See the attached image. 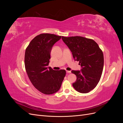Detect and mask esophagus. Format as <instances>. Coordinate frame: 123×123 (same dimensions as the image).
I'll return each mask as SVG.
<instances>
[{"mask_svg":"<svg viewBox=\"0 0 123 123\" xmlns=\"http://www.w3.org/2000/svg\"><path fill=\"white\" fill-rule=\"evenodd\" d=\"M66 72L67 73H71V71H66Z\"/></svg>","mask_w":123,"mask_h":123,"instance_id":"34e87169","label":"esophagus"}]
</instances>
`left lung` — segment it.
<instances>
[{
  "instance_id": "obj_1",
  "label": "left lung",
  "mask_w": 123,
  "mask_h": 123,
  "mask_svg": "<svg viewBox=\"0 0 123 123\" xmlns=\"http://www.w3.org/2000/svg\"><path fill=\"white\" fill-rule=\"evenodd\" d=\"M62 41L72 53L75 61L80 62V70H72L76 76L72 86L81 93H87L98 85L104 67V55L93 40L81 36L64 37Z\"/></svg>"
}]
</instances>
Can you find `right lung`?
<instances>
[{"label": "right lung", "mask_w": 123, "mask_h": 123, "mask_svg": "<svg viewBox=\"0 0 123 123\" xmlns=\"http://www.w3.org/2000/svg\"><path fill=\"white\" fill-rule=\"evenodd\" d=\"M61 38L55 34H41L31 40L25 50L26 72L33 85L44 94L57 92L66 75L65 70H54L48 67L51 50Z\"/></svg>", "instance_id": "obj_1"}]
</instances>
